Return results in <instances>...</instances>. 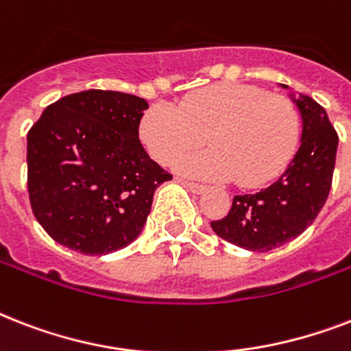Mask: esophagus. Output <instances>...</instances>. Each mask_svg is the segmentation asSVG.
<instances>
[{
  "label": "esophagus",
  "instance_id": "esophagus-1",
  "mask_svg": "<svg viewBox=\"0 0 351 351\" xmlns=\"http://www.w3.org/2000/svg\"><path fill=\"white\" fill-rule=\"evenodd\" d=\"M184 186H186L191 193H195V195H202V193L206 191V186H202V184H195V182H184Z\"/></svg>",
  "mask_w": 351,
  "mask_h": 351
}]
</instances>
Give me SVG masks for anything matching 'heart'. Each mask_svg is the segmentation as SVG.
Masks as SVG:
<instances>
[{"instance_id": "1", "label": "heart", "mask_w": 351, "mask_h": 351, "mask_svg": "<svg viewBox=\"0 0 351 351\" xmlns=\"http://www.w3.org/2000/svg\"><path fill=\"white\" fill-rule=\"evenodd\" d=\"M140 138L158 164L173 165L204 143L213 145L178 164L184 175L261 187L275 180L297 153L299 109L255 85L217 84L180 106L154 104L140 120Z\"/></svg>"}]
</instances>
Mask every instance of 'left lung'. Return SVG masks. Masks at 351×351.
Returning <instances> with one entry per match:
<instances>
[{
  "instance_id": "obj_1",
  "label": "left lung",
  "mask_w": 351,
  "mask_h": 351,
  "mask_svg": "<svg viewBox=\"0 0 351 351\" xmlns=\"http://www.w3.org/2000/svg\"><path fill=\"white\" fill-rule=\"evenodd\" d=\"M278 85L289 90L300 112L299 151L271 186L253 195H237L228 217L211 222L220 239L258 253L297 239L321 213L332 187L339 145L326 111L310 96Z\"/></svg>"
}]
</instances>
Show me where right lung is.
<instances>
[{"instance_id":"1","label":"right lung","mask_w":351,"mask_h":351,"mask_svg":"<svg viewBox=\"0 0 351 351\" xmlns=\"http://www.w3.org/2000/svg\"><path fill=\"white\" fill-rule=\"evenodd\" d=\"M147 101L90 89L49 106L27 134V186L49 237L85 255H107L142 233L156 187L173 176L138 138Z\"/></svg>"}]
</instances>
